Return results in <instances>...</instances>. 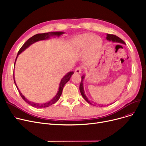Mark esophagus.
Wrapping results in <instances>:
<instances>
[{"label":"esophagus","mask_w":146,"mask_h":146,"mask_svg":"<svg viewBox=\"0 0 146 146\" xmlns=\"http://www.w3.org/2000/svg\"><path fill=\"white\" fill-rule=\"evenodd\" d=\"M82 68L80 67H77L75 69V73H80L81 72H82Z\"/></svg>","instance_id":"34e87169"}]
</instances>
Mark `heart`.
<instances>
[{"label": "heart", "instance_id": "obj_1", "mask_svg": "<svg viewBox=\"0 0 146 146\" xmlns=\"http://www.w3.org/2000/svg\"><path fill=\"white\" fill-rule=\"evenodd\" d=\"M74 46L78 49H84L90 44V48L91 50H94V43L98 46L97 48H100L102 45V40L98 36L94 35L85 33L76 37L73 40Z\"/></svg>", "mask_w": 146, "mask_h": 146}]
</instances>
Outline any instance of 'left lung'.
<instances>
[{"label": "left lung", "instance_id": "obj_1", "mask_svg": "<svg viewBox=\"0 0 146 146\" xmlns=\"http://www.w3.org/2000/svg\"><path fill=\"white\" fill-rule=\"evenodd\" d=\"M106 39L107 40L109 41H111L112 42H116V43H123V44H125V43L123 42V40H122L120 38H119V37L116 36V35H110V34H106ZM85 78V74H83L82 76V79H81V82L80 84V86H79V90H80V92L81 93L82 96L83 97V98L85 100V101H86L87 103H88L89 104H90L91 105L93 106H98L99 107H102L103 105L102 104H97L96 103H94V101H91L90 100H89L88 98L86 97L85 93V91H84V80Z\"/></svg>", "mask_w": 146, "mask_h": 146}]
</instances>
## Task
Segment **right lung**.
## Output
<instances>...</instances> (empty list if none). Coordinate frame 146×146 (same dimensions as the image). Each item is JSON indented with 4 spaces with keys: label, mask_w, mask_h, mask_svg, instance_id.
Here are the masks:
<instances>
[{
    "label": "right lung",
    "mask_w": 146,
    "mask_h": 146,
    "mask_svg": "<svg viewBox=\"0 0 146 146\" xmlns=\"http://www.w3.org/2000/svg\"><path fill=\"white\" fill-rule=\"evenodd\" d=\"M64 32H62V31H55V32H49V33H45L37 34V35H34L33 36H32L31 37H30V39H29L26 42L24 43V45L22 46V47L20 48V49L19 50V51L18 52V54H17V57H16V59H15V63H14V68H15V62H16V61H17L18 56L20 55L23 51H24L25 49H26L31 45H32L33 43H35L36 42H38V41H40V40H43L48 39H49L50 37H51V36H57V37H59V36H60L61 35H62V34H64ZM73 73H74L73 72H70L67 73L61 79V82H60V85H59L58 91L57 93H56V94L55 95V96L52 100H50V101H48V102H46L45 103H42V104L36 103L32 102V101H29V100H27L26 97H25L23 96V95L22 94V93L20 92V90H19V89H18V86H17V85L16 84L15 80V77H14V83L15 84V86H16V87L17 88V90H18V92H19V93H20L21 97H22V98L25 101H26V103H27L29 104H30L31 106H33L34 107H36V108H39V109L45 108V107H49L50 106H51L52 104L55 103L56 101H57L60 99V97L61 96L63 88H64V85H66V84L67 83V82H68L70 80V78L72 76V75Z\"/></svg>",
    "instance_id": "add662e5"
}]
</instances>
